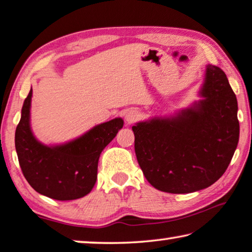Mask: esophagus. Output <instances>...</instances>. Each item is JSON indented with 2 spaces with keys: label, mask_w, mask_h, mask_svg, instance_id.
I'll return each instance as SVG.
<instances>
[{
  "label": "esophagus",
  "mask_w": 252,
  "mask_h": 252,
  "mask_svg": "<svg viewBox=\"0 0 252 252\" xmlns=\"http://www.w3.org/2000/svg\"><path fill=\"white\" fill-rule=\"evenodd\" d=\"M139 117H140V114H139V112L137 110H129L126 112L125 120L126 123H133L134 121H137Z\"/></svg>",
  "instance_id": "obj_1"
}]
</instances>
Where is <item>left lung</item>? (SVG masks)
I'll return each instance as SVG.
<instances>
[{
	"label": "left lung",
	"mask_w": 252,
	"mask_h": 252,
	"mask_svg": "<svg viewBox=\"0 0 252 252\" xmlns=\"http://www.w3.org/2000/svg\"><path fill=\"white\" fill-rule=\"evenodd\" d=\"M198 96L173 115L132 126L139 166L155 189L173 194L204 189L233 157L240 131L238 102L224 71L209 63Z\"/></svg>",
	"instance_id": "obj_1"
}]
</instances>
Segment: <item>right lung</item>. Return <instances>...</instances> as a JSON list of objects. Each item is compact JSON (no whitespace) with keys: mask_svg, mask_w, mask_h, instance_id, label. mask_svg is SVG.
I'll return each instance as SVG.
<instances>
[{"mask_svg":"<svg viewBox=\"0 0 252 252\" xmlns=\"http://www.w3.org/2000/svg\"><path fill=\"white\" fill-rule=\"evenodd\" d=\"M31 98L32 87L15 130V150L23 175L35 191L47 197L57 201L84 197L96 183L99 155L122 129L123 120L101 123L62 145H43L31 130Z\"/></svg>","mask_w":252,"mask_h":252,"instance_id":"obj_1","label":"right lung"}]
</instances>
